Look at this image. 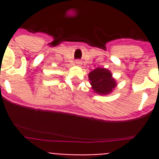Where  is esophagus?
Instances as JSON below:
<instances>
[{
	"mask_svg": "<svg viewBox=\"0 0 159 159\" xmlns=\"http://www.w3.org/2000/svg\"><path fill=\"white\" fill-rule=\"evenodd\" d=\"M76 63H77V64H80V63H81V62H80V61H77V62H76Z\"/></svg>",
	"mask_w": 159,
	"mask_h": 159,
	"instance_id": "esophagus-1",
	"label": "esophagus"
}]
</instances>
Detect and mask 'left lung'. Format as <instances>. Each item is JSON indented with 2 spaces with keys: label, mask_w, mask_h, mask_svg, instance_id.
I'll list each match as a JSON object with an SVG mask.
<instances>
[{
  "label": "left lung",
  "mask_w": 159,
  "mask_h": 159,
  "mask_svg": "<svg viewBox=\"0 0 159 159\" xmlns=\"http://www.w3.org/2000/svg\"><path fill=\"white\" fill-rule=\"evenodd\" d=\"M88 78L92 90L98 95L110 94L117 86L111 71L104 67H97L92 71Z\"/></svg>",
  "instance_id": "8db88e82"
}]
</instances>
